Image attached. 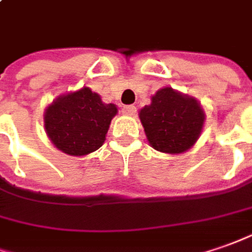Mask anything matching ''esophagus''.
I'll return each mask as SVG.
<instances>
[{
  "instance_id": "34e87169",
  "label": "esophagus",
  "mask_w": 252,
  "mask_h": 252,
  "mask_svg": "<svg viewBox=\"0 0 252 252\" xmlns=\"http://www.w3.org/2000/svg\"><path fill=\"white\" fill-rule=\"evenodd\" d=\"M135 113H136V107L132 104H128V106L123 107V114H126V116H133Z\"/></svg>"
}]
</instances>
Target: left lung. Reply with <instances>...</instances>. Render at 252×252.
<instances>
[{"label":"left lung","instance_id":"left-lung-1","mask_svg":"<svg viewBox=\"0 0 252 252\" xmlns=\"http://www.w3.org/2000/svg\"><path fill=\"white\" fill-rule=\"evenodd\" d=\"M149 145L157 152L179 155L194 146L203 132L205 113L196 97L164 87L139 110Z\"/></svg>","mask_w":252,"mask_h":252}]
</instances>
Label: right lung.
Returning <instances> with one entry per match:
<instances>
[{"mask_svg": "<svg viewBox=\"0 0 252 252\" xmlns=\"http://www.w3.org/2000/svg\"><path fill=\"white\" fill-rule=\"evenodd\" d=\"M117 106L103 103L99 94L83 87L63 94L44 112V126L56 149L68 156H87L100 148Z\"/></svg>", "mask_w": 252, "mask_h": 252, "instance_id": "right-lung-1", "label": "right lung"}]
</instances>
